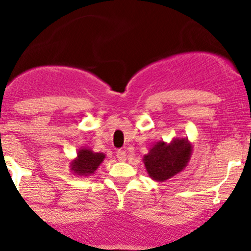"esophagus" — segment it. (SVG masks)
<instances>
[{
	"instance_id": "esophagus-1",
	"label": "esophagus",
	"mask_w": 251,
	"mask_h": 251,
	"mask_svg": "<svg viewBox=\"0 0 251 251\" xmlns=\"http://www.w3.org/2000/svg\"><path fill=\"white\" fill-rule=\"evenodd\" d=\"M117 158L119 162H125L126 160V152L125 151H122V150H119V151L117 152Z\"/></svg>"
}]
</instances>
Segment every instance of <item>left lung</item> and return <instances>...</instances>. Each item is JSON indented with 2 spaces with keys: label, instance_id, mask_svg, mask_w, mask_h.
<instances>
[{
  "label": "left lung",
  "instance_id": "8db88e82",
  "mask_svg": "<svg viewBox=\"0 0 251 251\" xmlns=\"http://www.w3.org/2000/svg\"><path fill=\"white\" fill-rule=\"evenodd\" d=\"M194 146L188 138H174L171 143L157 142L144 155L143 162L151 179L165 181L188 165Z\"/></svg>",
  "mask_w": 251,
  "mask_h": 251
}]
</instances>
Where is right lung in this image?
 <instances>
[{"instance_id":"1","label":"right lung","mask_w":251,"mask_h":251,"mask_svg":"<svg viewBox=\"0 0 251 251\" xmlns=\"http://www.w3.org/2000/svg\"><path fill=\"white\" fill-rule=\"evenodd\" d=\"M105 153L94 152L88 148H82L77 151L76 157L71 162V171L76 176L93 175L96 170L99 168L100 164L105 159Z\"/></svg>"}]
</instances>
